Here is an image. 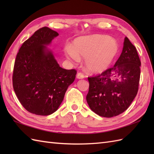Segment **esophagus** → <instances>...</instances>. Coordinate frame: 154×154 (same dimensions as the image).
Returning a JSON list of instances; mask_svg holds the SVG:
<instances>
[{
    "label": "esophagus",
    "instance_id": "34e87169",
    "mask_svg": "<svg viewBox=\"0 0 154 154\" xmlns=\"http://www.w3.org/2000/svg\"><path fill=\"white\" fill-rule=\"evenodd\" d=\"M85 75L81 73V72H79V73H78L77 75V78H78V79H83V78H85Z\"/></svg>",
    "mask_w": 154,
    "mask_h": 154
}]
</instances>
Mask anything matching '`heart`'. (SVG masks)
I'll return each instance as SVG.
<instances>
[{"instance_id": "heart-1", "label": "heart", "mask_w": 154, "mask_h": 154, "mask_svg": "<svg viewBox=\"0 0 154 154\" xmlns=\"http://www.w3.org/2000/svg\"><path fill=\"white\" fill-rule=\"evenodd\" d=\"M119 46L114 39L104 35L80 37L74 42L73 48H65L67 56L78 62L85 58V66L91 73H101L110 66L118 53Z\"/></svg>"}]
</instances>
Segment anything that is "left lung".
<instances>
[{
  "mask_svg": "<svg viewBox=\"0 0 154 154\" xmlns=\"http://www.w3.org/2000/svg\"><path fill=\"white\" fill-rule=\"evenodd\" d=\"M140 61L136 47L125 37L122 51L113 67L89 77L86 99L98 115L111 118L124 112L138 93Z\"/></svg>",
  "mask_w": 154,
  "mask_h": 154,
  "instance_id": "obj_1",
  "label": "left lung"
}]
</instances>
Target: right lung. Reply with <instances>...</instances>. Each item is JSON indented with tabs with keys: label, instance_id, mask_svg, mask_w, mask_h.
Instances as JSON below:
<instances>
[{
	"label": "right lung",
	"instance_id": "right-lung-1",
	"mask_svg": "<svg viewBox=\"0 0 154 154\" xmlns=\"http://www.w3.org/2000/svg\"><path fill=\"white\" fill-rule=\"evenodd\" d=\"M48 27L40 28L26 40L16 55L12 85L24 109L47 116L57 110L77 71L61 68L45 45L57 36Z\"/></svg>",
	"mask_w": 154,
	"mask_h": 154
}]
</instances>
